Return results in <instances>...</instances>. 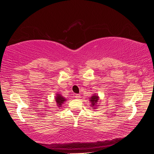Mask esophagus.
I'll list each match as a JSON object with an SVG mask.
<instances>
[{"label":"esophagus","mask_w":154,"mask_h":154,"mask_svg":"<svg viewBox=\"0 0 154 154\" xmlns=\"http://www.w3.org/2000/svg\"><path fill=\"white\" fill-rule=\"evenodd\" d=\"M80 97H81V96L80 94H77L75 95V98H76V99H80Z\"/></svg>","instance_id":"1"}]
</instances>
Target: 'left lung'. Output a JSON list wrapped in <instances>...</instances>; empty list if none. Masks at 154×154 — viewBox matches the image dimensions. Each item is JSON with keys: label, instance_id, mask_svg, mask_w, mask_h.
Returning a JSON list of instances; mask_svg holds the SVG:
<instances>
[{"label": "left lung", "instance_id": "8db88e82", "mask_svg": "<svg viewBox=\"0 0 154 154\" xmlns=\"http://www.w3.org/2000/svg\"><path fill=\"white\" fill-rule=\"evenodd\" d=\"M98 100H99V97L97 95L94 94L93 95L91 98H90V101H91V106L93 107V109H96L97 106V103L98 102Z\"/></svg>", "mask_w": 154, "mask_h": 154}]
</instances>
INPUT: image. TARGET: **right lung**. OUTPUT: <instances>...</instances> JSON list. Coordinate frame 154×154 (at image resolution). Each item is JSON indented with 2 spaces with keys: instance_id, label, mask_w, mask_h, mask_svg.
I'll list each match as a JSON object with an SVG mask.
<instances>
[{
  "instance_id": "obj_1",
  "label": "right lung",
  "mask_w": 154,
  "mask_h": 154,
  "mask_svg": "<svg viewBox=\"0 0 154 154\" xmlns=\"http://www.w3.org/2000/svg\"><path fill=\"white\" fill-rule=\"evenodd\" d=\"M55 100H56V102H57V106L59 107H61L62 104L66 101V98H64V97L60 94H57V96H56Z\"/></svg>"
}]
</instances>
